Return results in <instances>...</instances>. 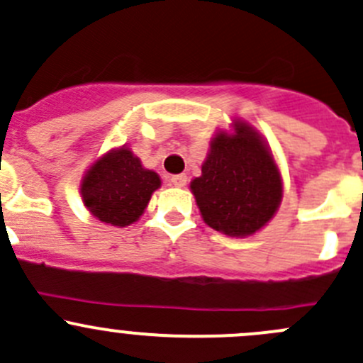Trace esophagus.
Masks as SVG:
<instances>
[{
	"label": "esophagus",
	"mask_w": 363,
	"mask_h": 363,
	"mask_svg": "<svg viewBox=\"0 0 363 363\" xmlns=\"http://www.w3.org/2000/svg\"><path fill=\"white\" fill-rule=\"evenodd\" d=\"M170 184H174L175 188H182V186H186V182H188V177H186L184 174H177V175H170Z\"/></svg>",
	"instance_id": "34e87169"
}]
</instances>
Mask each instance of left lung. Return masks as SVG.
Segmentation results:
<instances>
[{
  "mask_svg": "<svg viewBox=\"0 0 363 363\" xmlns=\"http://www.w3.org/2000/svg\"><path fill=\"white\" fill-rule=\"evenodd\" d=\"M203 221L225 235L246 237L258 232L276 214L283 182L272 155L259 135L246 123L235 133H218L191 182Z\"/></svg>",
  "mask_w": 363,
  "mask_h": 363,
  "instance_id": "1",
  "label": "left lung"
}]
</instances>
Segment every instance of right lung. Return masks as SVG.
Wrapping results in <instances>:
<instances>
[{"label": "right lung", "instance_id": "right-lung-1", "mask_svg": "<svg viewBox=\"0 0 363 363\" xmlns=\"http://www.w3.org/2000/svg\"><path fill=\"white\" fill-rule=\"evenodd\" d=\"M158 174L142 167L126 147L107 152L87 170L80 193L91 214L113 226L137 221L160 188Z\"/></svg>", "mask_w": 363, "mask_h": 363}]
</instances>
